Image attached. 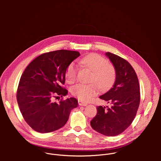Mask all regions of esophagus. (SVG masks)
<instances>
[{
    "label": "esophagus",
    "mask_w": 161,
    "mask_h": 161,
    "mask_svg": "<svg viewBox=\"0 0 161 161\" xmlns=\"http://www.w3.org/2000/svg\"><path fill=\"white\" fill-rule=\"evenodd\" d=\"M78 104L80 106H86L87 105V103H83L81 101H78Z\"/></svg>",
    "instance_id": "esophagus-1"
}]
</instances>
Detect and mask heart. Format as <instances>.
<instances>
[{"label": "heart", "mask_w": 161, "mask_h": 161, "mask_svg": "<svg viewBox=\"0 0 161 161\" xmlns=\"http://www.w3.org/2000/svg\"><path fill=\"white\" fill-rule=\"evenodd\" d=\"M81 64L94 73L90 81L96 83L101 90H106L115 79V71L112 65L103 57L97 54L88 55L80 61ZM78 68L74 63L68 65L65 71L66 81L74 83L77 78ZM97 87L94 83L76 84L71 88L72 94L80 101L87 102L97 93Z\"/></svg>", "instance_id": "obj_1"}]
</instances>
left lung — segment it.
I'll return each instance as SVG.
<instances>
[{
    "instance_id": "1",
    "label": "left lung",
    "mask_w": 161,
    "mask_h": 161,
    "mask_svg": "<svg viewBox=\"0 0 161 161\" xmlns=\"http://www.w3.org/2000/svg\"><path fill=\"white\" fill-rule=\"evenodd\" d=\"M105 55L114 66L116 76L113 86L99 98L111 106H97L90 125L99 133L114 136L123 132L134 120L140 105V89L136 72L127 60L110 52Z\"/></svg>"
}]
</instances>
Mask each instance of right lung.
Segmentation results:
<instances>
[{
    "label": "right lung",
    "mask_w": 161,
    "mask_h": 161,
    "mask_svg": "<svg viewBox=\"0 0 161 161\" xmlns=\"http://www.w3.org/2000/svg\"><path fill=\"white\" fill-rule=\"evenodd\" d=\"M80 55L78 52L60 50L43 53L32 60L23 73L17 90V101L26 122L41 133L55 131L67 122L71 109L78 106L74 97L52 101L68 91L61 86L68 65Z\"/></svg>",
    "instance_id": "add662e5"
}]
</instances>
